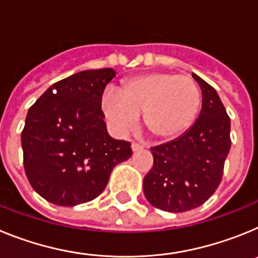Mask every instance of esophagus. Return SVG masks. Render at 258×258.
<instances>
[{"label":"esophagus","instance_id":"34e87169","mask_svg":"<svg viewBox=\"0 0 258 258\" xmlns=\"http://www.w3.org/2000/svg\"><path fill=\"white\" fill-rule=\"evenodd\" d=\"M142 149H145V146L143 145H140V143H137V142H132V150H133L134 152L140 151V150Z\"/></svg>","mask_w":258,"mask_h":258}]
</instances>
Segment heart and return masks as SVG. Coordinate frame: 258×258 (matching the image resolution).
<instances>
[{
    "label": "heart",
    "mask_w": 258,
    "mask_h": 258,
    "mask_svg": "<svg viewBox=\"0 0 258 258\" xmlns=\"http://www.w3.org/2000/svg\"><path fill=\"white\" fill-rule=\"evenodd\" d=\"M202 94L192 79L170 72H150L125 80L118 93L108 92L102 108L117 133L133 131L143 115L146 129L155 138L170 140L192 125Z\"/></svg>",
    "instance_id": "1"
}]
</instances>
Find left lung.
Here are the masks:
<instances>
[{
    "label": "left lung",
    "mask_w": 258,
    "mask_h": 258,
    "mask_svg": "<svg viewBox=\"0 0 258 258\" xmlns=\"http://www.w3.org/2000/svg\"><path fill=\"white\" fill-rule=\"evenodd\" d=\"M192 77L203 94L199 117L178 138L151 147L154 165L143 179L150 204L172 213L198 208L213 195L231 147L230 117L217 92Z\"/></svg>",
    "instance_id": "obj_1"
}]
</instances>
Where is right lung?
I'll return each mask as SVG.
<instances>
[{
  "instance_id": "add662e5",
  "label": "right lung",
  "mask_w": 258,
  "mask_h": 258,
  "mask_svg": "<svg viewBox=\"0 0 258 258\" xmlns=\"http://www.w3.org/2000/svg\"><path fill=\"white\" fill-rule=\"evenodd\" d=\"M112 68L81 71L52 84L28 109L23 163L33 190L47 202L75 207L99 197L131 143L112 138L101 109ZM56 90V93H52Z\"/></svg>"
}]
</instances>
